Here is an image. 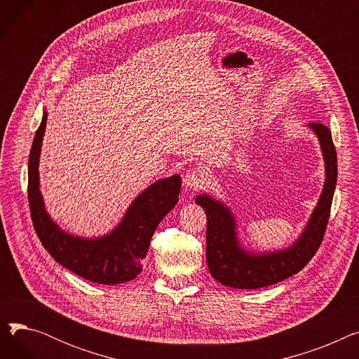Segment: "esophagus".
I'll use <instances>...</instances> for the list:
<instances>
[{"label": "esophagus", "instance_id": "esophagus-1", "mask_svg": "<svg viewBox=\"0 0 359 359\" xmlns=\"http://www.w3.org/2000/svg\"><path fill=\"white\" fill-rule=\"evenodd\" d=\"M206 183V173L201 168H192L183 177V184L187 189H202V186Z\"/></svg>", "mask_w": 359, "mask_h": 359}]
</instances>
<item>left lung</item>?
I'll return each mask as SVG.
<instances>
[{
    "label": "left lung",
    "instance_id": "8db88e82",
    "mask_svg": "<svg viewBox=\"0 0 359 359\" xmlns=\"http://www.w3.org/2000/svg\"><path fill=\"white\" fill-rule=\"evenodd\" d=\"M322 145L326 163V182L322 196L306 230L291 248L265 255H253L238 246L236 221L227 206L210 198L196 196L206 214V262L211 275L225 287L256 290L284 280L303 269L323 241L330 217L332 199L337 180V157L330 129L322 123H310Z\"/></svg>",
    "mask_w": 359,
    "mask_h": 359
}]
</instances>
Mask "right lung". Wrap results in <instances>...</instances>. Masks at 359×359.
<instances>
[{"instance_id": "add662e5", "label": "right lung", "mask_w": 359, "mask_h": 359, "mask_svg": "<svg viewBox=\"0 0 359 359\" xmlns=\"http://www.w3.org/2000/svg\"><path fill=\"white\" fill-rule=\"evenodd\" d=\"M48 115L37 128L29 156L27 196L34 231L48 253L68 271L103 285L128 282L142 271L151 237L160 221L179 201L180 176L158 180L145 189L110 234L100 238H80L60 230L45 211L39 191V154Z\"/></svg>"}]
</instances>
